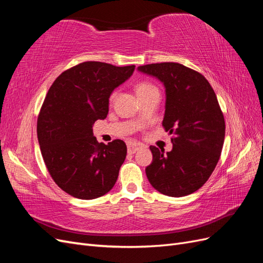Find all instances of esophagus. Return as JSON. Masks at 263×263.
Listing matches in <instances>:
<instances>
[{
	"label": "esophagus",
	"mask_w": 263,
	"mask_h": 263,
	"mask_svg": "<svg viewBox=\"0 0 263 263\" xmlns=\"http://www.w3.org/2000/svg\"><path fill=\"white\" fill-rule=\"evenodd\" d=\"M145 148V146L142 144H139V142H129L128 144V153L129 154H135L136 151H138L139 149Z\"/></svg>",
	"instance_id": "1"
}]
</instances>
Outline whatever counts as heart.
<instances>
[{
    "instance_id": "obj_1",
    "label": "heart",
    "mask_w": 263,
    "mask_h": 263,
    "mask_svg": "<svg viewBox=\"0 0 263 263\" xmlns=\"http://www.w3.org/2000/svg\"><path fill=\"white\" fill-rule=\"evenodd\" d=\"M151 91H158V89L155 85H153L151 83H148V82H141L136 87V92H137L138 95L144 94V93H148V92H151Z\"/></svg>"
}]
</instances>
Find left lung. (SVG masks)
Masks as SVG:
<instances>
[{"label": "left lung", "mask_w": 263, "mask_h": 263, "mask_svg": "<svg viewBox=\"0 0 263 263\" xmlns=\"http://www.w3.org/2000/svg\"><path fill=\"white\" fill-rule=\"evenodd\" d=\"M138 71L163 83L162 126L173 135L169 153L150 146L153 162L146 168L147 178L164 195L192 194L211 177L224 144L225 119L216 94L204 76L181 63H151Z\"/></svg>", "instance_id": "8db88e82"}]
</instances>
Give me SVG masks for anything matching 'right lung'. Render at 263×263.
<instances>
[{"label": "right lung", "mask_w": 263, "mask_h": 263, "mask_svg": "<svg viewBox=\"0 0 263 263\" xmlns=\"http://www.w3.org/2000/svg\"><path fill=\"white\" fill-rule=\"evenodd\" d=\"M135 66L86 61L55 79L37 119L45 164L61 190L93 200L113 189L127 147L121 139L107 145L93 136V124L108 113V99L128 80Z\"/></svg>", "instance_id": "right-lung-1"}]
</instances>
